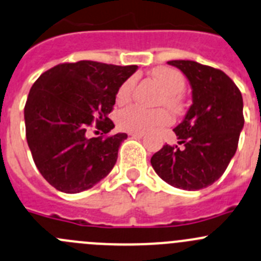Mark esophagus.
Wrapping results in <instances>:
<instances>
[{"label":"esophagus","instance_id":"1","mask_svg":"<svg viewBox=\"0 0 261 261\" xmlns=\"http://www.w3.org/2000/svg\"><path fill=\"white\" fill-rule=\"evenodd\" d=\"M128 135L133 136V138L141 139V138H144V136H145V134H143V133H130V134H128Z\"/></svg>","mask_w":261,"mask_h":261}]
</instances>
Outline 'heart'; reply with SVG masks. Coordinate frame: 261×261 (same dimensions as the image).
Segmentation results:
<instances>
[{
    "mask_svg": "<svg viewBox=\"0 0 261 261\" xmlns=\"http://www.w3.org/2000/svg\"><path fill=\"white\" fill-rule=\"evenodd\" d=\"M153 76L163 88L164 93L161 98V105H166L172 111H179L181 100L179 94L185 89V77L177 70L171 67H158L153 71ZM135 79L130 77L121 84L116 93V99L120 105H125L131 99ZM173 121L171 113L164 108L145 110L139 106H128L117 113V125L121 130L130 133H148L155 128L167 126Z\"/></svg>",
    "mask_w": 261,
    "mask_h": 261,
    "instance_id": "heart-1",
    "label": "heart"
}]
</instances>
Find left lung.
<instances>
[{"label":"left lung","mask_w":261,"mask_h":261,"mask_svg":"<svg viewBox=\"0 0 261 261\" xmlns=\"http://www.w3.org/2000/svg\"><path fill=\"white\" fill-rule=\"evenodd\" d=\"M184 72L192 105L173 128L181 146L164 145L150 159L154 171L171 186L195 191L224 173L244 128L241 92L223 71L189 60L168 61Z\"/></svg>","instance_id":"1"}]
</instances>
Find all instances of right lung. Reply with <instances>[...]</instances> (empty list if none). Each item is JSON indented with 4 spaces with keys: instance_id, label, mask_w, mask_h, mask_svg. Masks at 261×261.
Masks as SVG:
<instances>
[{
    "instance_id": "right-lung-1",
    "label": "right lung",
    "mask_w": 261,
    "mask_h": 261,
    "mask_svg": "<svg viewBox=\"0 0 261 261\" xmlns=\"http://www.w3.org/2000/svg\"><path fill=\"white\" fill-rule=\"evenodd\" d=\"M138 66L95 61L60 63L33 84L24 108L27 141L40 174L58 191L76 194L105 178L127 135L88 138L93 121L108 134L116 93Z\"/></svg>"
}]
</instances>
